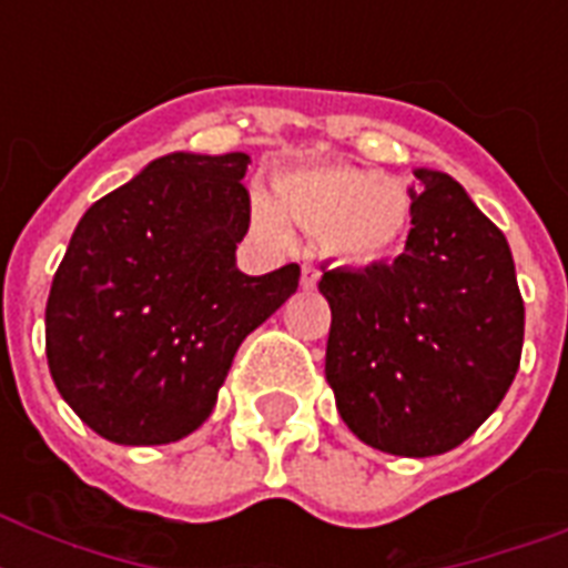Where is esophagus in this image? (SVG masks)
Wrapping results in <instances>:
<instances>
[{
    "mask_svg": "<svg viewBox=\"0 0 568 568\" xmlns=\"http://www.w3.org/2000/svg\"><path fill=\"white\" fill-rule=\"evenodd\" d=\"M321 280V271L318 265H312V262H306V265L301 267V285L303 288H315Z\"/></svg>",
    "mask_w": 568,
    "mask_h": 568,
    "instance_id": "1",
    "label": "esophagus"
}]
</instances>
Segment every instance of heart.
I'll list each match as a JSON object with an SVG mask.
<instances>
[{"mask_svg":"<svg viewBox=\"0 0 568 568\" xmlns=\"http://www.w3.org/2000/svg\"><path fill=\"white\" fill-rule=\"evenodd\" d=\"M294 221L318 232L321 247L345 265H377L404 247L413 203L397 180L345 162L303 164L271 180V200L253 196V223L274 244H288Z\"/></svg>","mask_w":568,"mask_h":568,"instance_id":"1","label":"heart"}]
</instances>
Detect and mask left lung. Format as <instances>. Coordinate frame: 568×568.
Wrapping results in <instances>:
<instances>
[{"label":"left lung","instance_id":"left-lung-1","mask_svg":"<svg viewBox=\"0 0 568 568\" xmlns=\"http://www.w3.org/2000/svg\"><path fill=\"white\" fill-rule=\"evenodd\" d=\"M413 230L395 262L321 276L333 324L327 383L342 422L377 450L436 457L495 413L525 338L504 232L448 173L415 171Z\"/></svg>","mask_w":568,"mask_h":568}]
</instances>
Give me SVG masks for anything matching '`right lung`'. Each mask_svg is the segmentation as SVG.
I'll return each instance as SVG.
<instances>
[{"mask_svg":"<svg viewBox=\"0 0 568 568\" xmlns=\"http://www.w3.org/2000/svg\"><path fill=\"white\" fill-rule=\"evenodd\" d=\"M247 153H171L82 214L47 301L49 374L102 439L168 445L212 415L232 356L301 267L241 274Z\"/></svg>","mask_w":568,"mask_h":568,"instance_id":"right-lung-1","label":"right lung"}]
</instances>
